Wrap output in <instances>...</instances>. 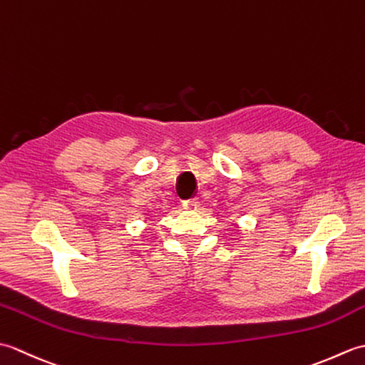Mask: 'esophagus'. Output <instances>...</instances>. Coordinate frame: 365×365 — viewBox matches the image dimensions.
<instances>
[{
  "label": "esophagus",
  "mask_w": 365,
  "mask_h": 365,
  "mask_svg": "<svg viewBox=\"0 0 365 365\" xmlns=\"http://www.w3.org/2000/svg\"><path fill=\"white\" fill-rule=\"evenodd\" d=\"M183 208H185V210H187V212H197V208H199V202H197V200H187V202H185L183 204Z\"/></svg>",
  "instance_id": "obj_1"
}]
</instances>
